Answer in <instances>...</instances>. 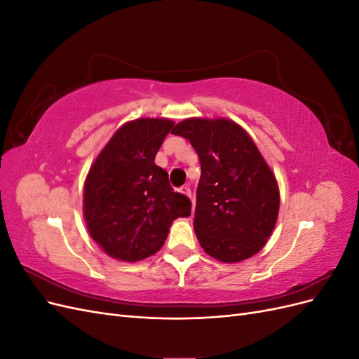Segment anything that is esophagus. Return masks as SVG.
Instances as JSON below:
<instances>
[{
  "label": "esophagus",
  "instance_id": "obj_1",
  "mask_svg": "<svg viewBox=\"0 0 359 359\" xmlns=\"http://www.w3.org/2000/svg\"><path fill=\"white\" fill-rule=\"evenodd\" d=\"M180 191H181L182 194H186V196L191 198V189H190L189 186H182V187L180 189Z\"/></svg>",
  "mask_w": 359,
  "mask_h": 359
}]
</instances>
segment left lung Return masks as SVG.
<instances>
[{
	"instance_id": "8db88e82",
	"label": "left lung",
	"mask_w": 359,
	"mask_h": 359,
	"mask_svg": "<svg viewBox=\"0 0 359 359\" xmlns=\"http://www.w3.org/2000/svg\"><path fill=\"white\" fill-rule=\"evenodd\" d=\"M172 133L199 156L193 226L202 248L222 262L256 255L276 226L280 193L252 137L224 118L184 119Z\"/></svg>"
}]
</instances>
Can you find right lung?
<instances>
[{"label": "right lung", "instance_id": "obj_1", "mask_svg": "<svg viewBox=\"0 0 359 359\" xmlns=\"http://www.w3.org/2000/svg\"><path fill=\"white\" fill-rule=\"evenodd\" d=\"M173 127L170 119L124 124L103 148L85 181L83 215L93 240L109 256L137 262L157 253L169 227L189 217L191 202L173 191L154 160Z\"/></svg>", "mask_w": 359, "mask_h": 359}]
</instances>
